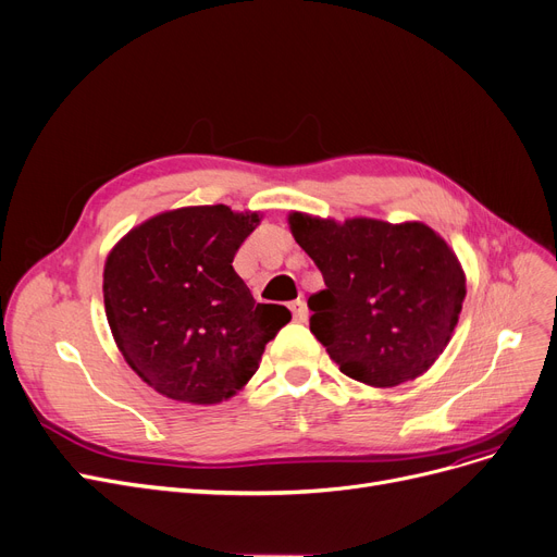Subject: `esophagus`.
Returning a JSON list of instances; mask_svg holds the SVG:
<instances>
[{"instance_id":"obj_1","label":"esophagus","mask_w":557,"mask_h":557,"mask_svg":"<svg viewBox=\"0 0 557 557\" xmlns=\"http://www.w3.org/2000/svg\"><path fill=\"white\" fill-rule=\"evenodd\" d=\"M292 311H294V321H296V323H305V321L309 319V311H307L305 300L292 302Z\"/></svg>"}]
</instances>
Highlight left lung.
Instances as JSON below:
<instances>
[{
    "label": "left lung",
    "mask_w": 557,
    "mask_h": 557,
    "mask_svg": "<svg viewBox=\"0 0 557 557\" xmlns=\"http://www.w3.org/2000/svg\"><path fill=\"white\" fill-rule=\"evenodd\" d=\"M298 246L323 273L309 330L348 377L377 389L423 375L446 350L467 298V275L421 221L321 219L288 213Z\"/></svg>",
    "instance_id": "obj_1"
}]
</instances>
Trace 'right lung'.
Masks as SVG:
<instances>
[{
	"mask_svg": "<svg viewBox=\"0 0 557 557\" xmlns=\"http://www.w3.org/2000/svg\"><path fill=\"white\" fill-rule=\"evenodd\" d=\"M259 211L200 205L129 230L104 263V309L117 350L165 398L219 405L257 373L265 344L292 321L261 305L234 271Z\"/></svg>",
	"mask_w": 557,
	"mask_h": 557,
	"instance_id": "right-lung-1",
	"label": "right lung"
}]
</instances>
